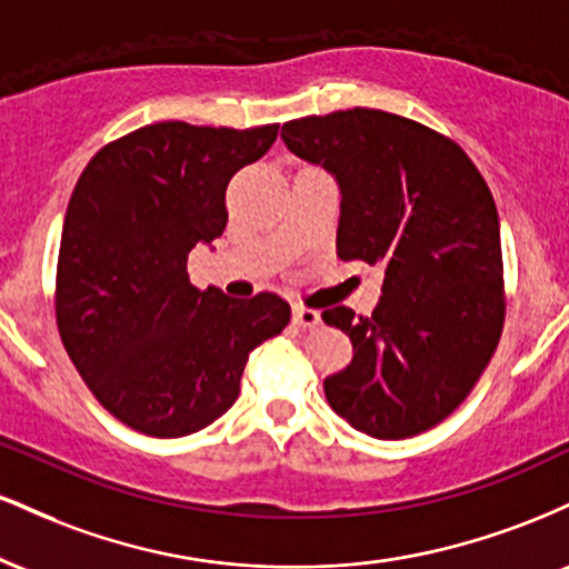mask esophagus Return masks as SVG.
Returning <instances> with one entry per match:
<instances>
[{
	"label": "esophagus",
	"mask_w": 569,
	"mask_h": 569,
	"mask_svg": "<svg viewBox=\"0 0 569 569\" xmlns=\"http://www.w3.org/2000/svg\"><path fill=\"white\" fill-rule=\"evenodd\" d=\"M293 323L302 326V329H316L318 323H321V312L312 310V307H305V305H297L293 307Z\"/></svg>",
	"instance_id": "obj_1"
}]
</instances>
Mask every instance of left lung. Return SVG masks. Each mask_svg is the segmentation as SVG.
I'll return each instance as SVG.
<instances>
[{
  "label": "left lung",
  "instance_id": "8db88e82",
  "mask_svg": "<svg viewBox=\"0 0 569 569\" xmlns=\"http://www.w3.org/2000/svg\"><path fill=\"white\" fill-rule=\"evenodd\" d=\"M280 139L337 176V257L385 270L371 316L321 312L352 342V361L323 382L331 409L375 439L439 426L479 382L506 321L485 176L449 136L380 109L302 117Z\"/></svg>",
  "mask_w": 569,
  "mask_h": 569
}]
</instances>
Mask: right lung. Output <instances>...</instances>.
Returning a JSON list of instances; mask_svg holds the SVG:
<instances>
[{
	"mask_svg": "<svg viewBox=\"0 0 569 569\" xmlns=\"http://www.w3.org/2000/svg\"><path fill=\"white\" fill-rule=\"evenodd\" d=\"M278 126L154 122L98 149L71 192L56 272V321L90 393L139 433L179 439L240 393L248 352L280 335L278 293L194 289L187 257L227 227L224 192Z\"/></svg>",
	"mask_w": 569,
	"mask_h": 569,
	"instance_id": "add662e5",
	"label": "right lung"
}]
</instances>
